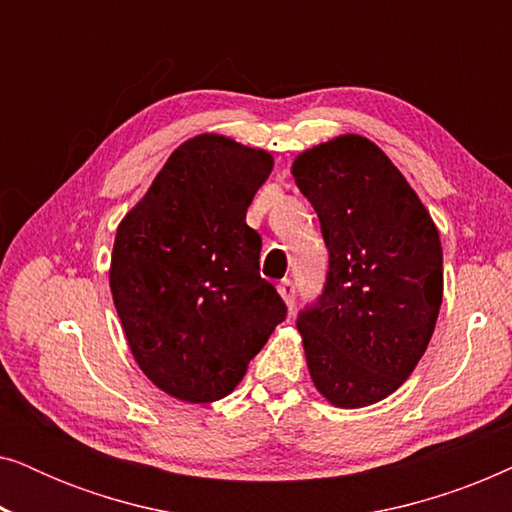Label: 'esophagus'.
<instances>
[{
	"label": "esophagus",
	"mask_w": 512,
	"mask_h": 512,
	"mask_svg": "<svg viewBox=\"0 0 512 512\" xmlns=\"http://www.w3.org/2000/svg\"><path fill=\"white\" fill-rule=\"evenodd\" d=\"M277 291H279V296L284 298V303L293 307V303H296V284H293L291 279H282V282L277 284Z\"/></svg>",
	"instance_id": "1"
}]
</instances>
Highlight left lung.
<instances>
[{
    "label": "left lung",
    "mask_w": 512,
    "mask_h": 512,
    "mask_svg": "<svg viewBox=\"0 0 512 512\" xmlns=\"http://www.w3.org/2000/svg\"><path fill=\"white\" fill-rule=\"evenodd\" d=\"M300 193L328 249L321 296L298 314L314 387L338 408H366L422 359L443 303L438 228L380 146L342 135L300 153Z\"/></svg>",
    "instance_id": "left-lung-1"
}]
</instances>
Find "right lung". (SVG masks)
Wrapping results in <instances>:
<instances>
[{
	"label": "right lung",
	"instance_id": "1",
	"mask_svg": "<svg viewBox=\"0 0 512 512\" xmlns=\"http://www.w3.org/2000/svg\"><path fill=\"white\" fill-rule=\"evenodd\" d=\"M272 156L223 135L188 139L116 230L109 286L144 375L179 401L228 396L286 319L258 272L247 207Z\"/></svg>",
	"mask_w": 512,
	"mask_h": 512
}]
</instances>
